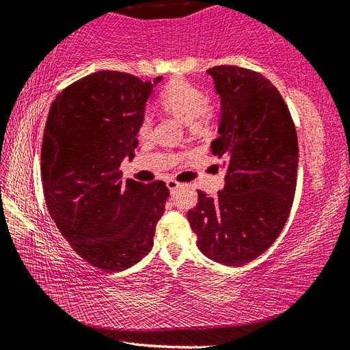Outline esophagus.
Listing matches in <instances>:
<instances>
[{"label": "esophagus", "instance_id": "1", "mask_svg": "<svg viewBox=\"0 0 350 350\" xmlns=\"http://www.w3.org/2000/svg\"><path fill=\"white\" fill-rule=\"evenodd\" d=\"M167 187L170 188L171 193H174L176 189L180 187V182H177V180H174V179H168V180H167Z\"/></svg>", "mask_w": 350, "mask_h": 350}]
</instances>
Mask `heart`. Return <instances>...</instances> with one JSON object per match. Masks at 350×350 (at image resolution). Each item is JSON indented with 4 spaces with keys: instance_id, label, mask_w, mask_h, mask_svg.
Listing matches in <instances>:
<instances>
[{
    "instance_id": "heart-1",
    "label": "heart",
    "mask_w": 350,
    "mask_h": 350,
    "mask_svg": "<svg viewBox=\"0 0 350 350\" xmlns=\"http://www.w3.org/2000/svg\"><path fill=\"white\" fill-rule=\"evenodd\" d=\"M157 102L161 108L171 116L179 117L191 129L204 128L217 116L219 105L205 96L199 86L183 79H173L159 92ZM152 128V117L144 114L139 123V134L142 137L150 134Z\"/></svg>"
}]
</instances>
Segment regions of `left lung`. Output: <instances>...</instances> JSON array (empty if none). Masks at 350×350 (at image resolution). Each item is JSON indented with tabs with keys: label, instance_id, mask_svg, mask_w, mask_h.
<instances>
[{
	"label": "left lung",
	"instance_id": "1",
	"mask_svg": "<svg viewBox=\"0 0 350 350\" xmlns=\"http://www.w3.org/2000/svg\"><path fill=\"white\" fill-rule=\"evenodd\" d=\"M208 74L222 103L211 151L227 174L216 198L199 189L188 221L206 258L236 267L267 250L287 222L298 137L282 96L262 74L230 64L210 68Z\"/></svg>",
	"mask_w": 350,
	"mask_h": 350
}]
</instances>
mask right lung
Masks as SVG:
<instances>
[{
	"instance_id": "obj_1",
	"label": "right lung",
	"mask_w": 350,
	"mask_h": 350,
	"mask_svg": "<svg viewBox=\"0 0 350 350\" xmlns=\"http://www.w3.org/2000/svg\"><path fill=\"white\" fill-rule=\"evenodd\" d=\"M151 92V81L98 70L64 88L47 116L41 145L47 210L70 247L105 271L129 269L151 252L170 196L163 180H122L120 163L139 145Z\"/></svg>"
}]
</instances>
